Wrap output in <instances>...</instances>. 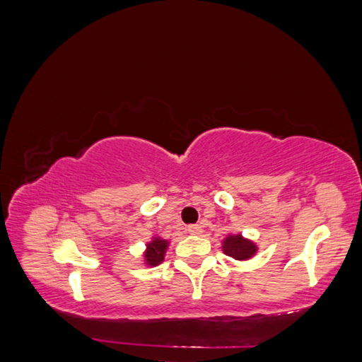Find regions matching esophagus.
<instances>
[{
  "label": "esophagus",
  "instance_id": "obj_1",
  "mask_svg": "<svg viewBox=\"0 0 362 362\" xmlns=\"http://www.w3.org/2000/svg\"><path fill=\"white\" fill-rule=\"evenodd\" d=\"M187 230H188V233H191V235H199V233H202V229L199 224H191V226H188Z\"/></svg>",
  "mask_w": 362,
  "mask_h": 362
}]
</instances>
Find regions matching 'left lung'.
Returning a JSON list of instances; mask_svg holds the SVG:
<instances>
[{
    "instance_id": "1",
    "label": "left lung",
    "mask_w": 362,
    "mask_h": 362,
    "mask_svg": "<svg viewBox=\"0 0 362 362\" xmlns=\"http://www.w3.org/2000/svg\"><path fill=\"white\" fill-rule=\"evenodd\" d=\"M221 250L226 256L238 262H245L256 256L259 246L252 240L243 237L242 233H229L221 242Z\"/></svg>"
}]
</instances>
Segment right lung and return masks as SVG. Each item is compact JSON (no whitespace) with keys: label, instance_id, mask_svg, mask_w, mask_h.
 <instances>
[{"label":"right lung","instance_id":"right-lung-1","mask_svg":"<svg viewBox=\"0 0 362 362\" xmlns=\"http://www.w3.org/2000/svg\"><path fill=\"white\" fill-rule=\"evenodd\" d=\"M169 247V240L161 238L160 235H152L151 242L146 243V250L143 252V262L146 267H157L165 260L166 251Z\"/></svg>","mask_w":362,"mask_h":362}]
</instances>
